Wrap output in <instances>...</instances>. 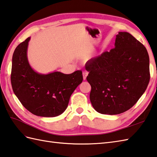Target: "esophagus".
Masks as SVG:
<instances>
[{"label":"esophagus","instance_id":"34e87169","mask_svg":"<svg viewBox=\"0 0 157 157\" xmlns=\"http://www.w3.org/2000/svg\"><path fill=\"white\" fill-rule=\"evenodd\" d=\"M88 74H89L88 72H86V71H83V72H82L83 79H84V80H86V76H87Z\"/></svg>","mask_w":157,"mask_h":157}]
</instances>
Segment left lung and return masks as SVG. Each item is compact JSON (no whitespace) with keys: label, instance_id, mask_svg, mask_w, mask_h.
Listing matches in <instances>:
<instances>
[{"label":"left lung","instance_id":"left-lung-1","mask_svg":"<svg viewBox=\"0 0 157 157\" xmlns=\"http://www.w3.org/2000/svg\"><path fill=\"white\" fill-rule=\"evenodd\" d=\"M91 86L90 101L97 112L117 115L133 107L150 81L146 48L128 32H119L115 48L85 64Z\"/></svg>","mask_w":157,"mask_h":157}]
</instances>
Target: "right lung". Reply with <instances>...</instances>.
<instances>
[{
  "mask_svg": "<svg viewBox=\"0 0 157 157\" xmlns=\"http://www.w3.org/2000/svg\"><path fill=\"white\" fill-rule=\"evenodd\" d=\"M30 37L21 43L12 58L10 81L15 95L31 113L56 117L67 109L72 93L82 81L81 71L72 74L53 72L40 74L31 67L27 59Z\"/></svg>",
  "mask_w": 157,
  "mask_h": 157,
  "instance_id": "add662e5",
  "label": "right lung"
}]
</instances>
